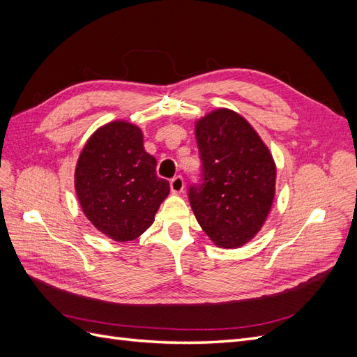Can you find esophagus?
<instances>
[{
	"label": "esophagus",
	"instance_id": "obj_1",
	"mask_svg": "<svg viewBox=\"0 0 357 357\" xmlns=\"http://www.w3.org/2000/svg\"><path fill=\"white\" fill-rule=\"evenodd\" d=\"M169 188H171L172 193H181L183 189H185V180H183L181 176H177L174 178H171Z\"/></svg>",
	"mask_w": 357,
	"mask_h": 357
}]
</instances>
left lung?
Here are the masks:
<instances>
[{
    "label": "left lung",
    "mask_w": 357,
    "mask_h": 357,
    "mask_svg": "<svg viewBox=\"0 0 357 357\" xmlns=\"http://www.w3.org/2000/svg\"><path fill=\"white\" fill-rule=\"evenodd\" d=\"M202 185H192L193 214L210 240L236 248L261 231L275 197L273 155L245 119L218 109L195 123Z\"/></svg>",
    "instance_id": "obj_1"
}]
</instances>
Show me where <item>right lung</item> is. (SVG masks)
Returning a JSON list of instances; mask_svg holds the SVG:
<instances>
[{"label": "right lung", "mask_w": 357, "mask_h": 357, "mask_svg": "<svg viewBox=\"0 0 357 357\" xmlns=\"http://www.w3.org/2000/svg\"><path fill=\"white\" fill-rule=\"evenodd\" d=\"M143 131L126 121L107 123L89 137L74 172V188L86 218L109 238H138L155 220L169 183L156 176V159Z\"/></svg>", "instance_id": "1"}]
</instances>
